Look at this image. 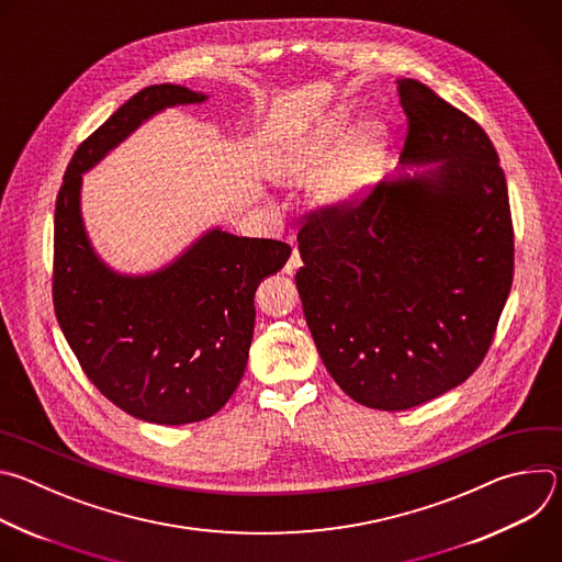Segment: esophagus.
Returning a JSON list of instances; mask_svg holds the SVG:
<instances>
[{
  "label": "esophagus",
  "instance_id": "34e87169",
  "mask_svg": "<svg viewBox=\"0 0 562 562\" xmlns=\"http://www.w3.org/2000/svg\"><path fill=\"white\" fill-rule=\"evenodd\" d=\"M300 267H302L300 254H297V249H293V251H291V258H289V260H286V265H284V273H286V276H293Z\"/></svg>",
  "mask_w": 562,
  "mask_h": 562
}]
</instances>
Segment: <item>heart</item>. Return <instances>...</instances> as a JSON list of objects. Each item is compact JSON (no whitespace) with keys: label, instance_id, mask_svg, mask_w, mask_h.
<instances>
[{"label":"heart","instance_id":"heart-1","mask_svg":"<svg viewBox=\"0 0 562 562\" xmlns=\"http://www.w3.org/2000/svg\"><path fill=\"white\" fill-rule=\"evenodd\" d=\"M347 139V126L342 122H329L315 128L308 137L284 150L280 159V173L291 180H308L323 171L334 153ZM382 155V131L378 126L362 133L338 162L317 180L315 193L325 202H349L362 193L373 180Z\"/></svg>","mask_w":562,"mask_h":562}]
</instances>
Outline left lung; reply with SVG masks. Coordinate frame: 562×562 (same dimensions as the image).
I'll use <instances>...</instances> for the list:
<instances>
[{
  "label": "left lung",
  "mask_w": 562,
  "mask_h": 562,
  "mask_svg": "<svg viewBox=\"0 0 562 562\" xmlns=\"http://www.w3.org/2000/svg\"><path fill=\"white\" fill-rule=\"evenodd\" d=\"M403 165H440L308 211L295 273L327 371L356 403L405 412L485 360L514 280L505 171L475 120L416 79L397 82Z\"/></svg>",
  "instance_id": "obj_1"
}]
</instances>
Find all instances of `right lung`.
I'll use <instances>...</instances> for the list:
<instances>
[{
    "label": "right lung",
    "mask_w": 562,
    "mask_h": 562,
    "mask_svg": "<svg viewBox=\"0 0 562 562\" xmlns=\"http://www.w3.org/2000/svg\"><path fill=\"white\" fill-rule=\"evenodd\" d=\"M204 100L176 85L135 93L77 146L55 202L53 306L66 342L104 397L155 425L200 423L226 405L247 369L256 289L291 247L213 228L162 271L117 276L89 245L79 187L146 117Z\"/></svg>",
    "instance_id": "right-lung-1"
}]
</instances>
